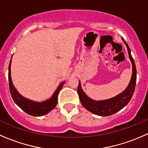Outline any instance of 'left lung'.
<instances>
[{"label":"left lung","mask_w":148,"mask_h":148,"mask_svg":"<svg viewBox=\"0 0 148 148\" xmlns=\"http://www.w3.org/2000/svg\"><path fill=\"white\" fill-rule=\"evenodd\" d=\"M121 39L124 41L125 45H126L129 58L132 63V76H131V81L124 91L121 92L119 95L110 99L103 100H95L86 95V94L82 90L81 82H79L77 92L82 105L90 112L98 115V116H110V115H112L119 112L129 103L134 92L136 84V74H137L136 64H135L134 59L131 56V50H130L129 45L123 39V38H121Z\"/></svg>","instance_id":"8db88e82"}]
</instances>
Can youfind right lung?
<instances>
[{
	"mask_svg": "<svg viewBox=\"0 0 148 148\" xmlns=\"http://www.w3.org/2000/svg\"><path fill=\"white\" fill-rule=\"evenodd\" d=\"M11 61L10 62L9 68H8V80H9V87L11 96H12L16 105H18L19 108L26 113L34 116H40L46 114L56 108L57 103H58V93H59L60 90L62 89L65 82H62L60 84L51 98L48 100L40 102V103L31 100L22 96L14 88L13 84H12V79H11Z\"/></svg>",
	"mask_w": 148,
	"mask_h": 148,
	"instance_id": "add662e5",
	"label": "right lung"
}]
</instances>
